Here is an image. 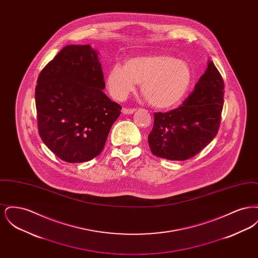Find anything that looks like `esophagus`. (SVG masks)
Returning <instances> with one entry per match:
<instances>
[{"label": "esophagus", "instance_id": "34e87169", "mask_svg": "<svg viewBox=\"0 0 258 258\" xmlns=\"http://www.w3.org/2000/svg\"><path fill=\"white\" fill-rule=\"evenodd\" d=\"M135 108H123L122 109V113L123 115H130V114H133L135 113Z\"/></svg>", "mask_w": 258, "mask_h": 258}]
</instances>
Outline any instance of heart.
<instances>
[{"label": "heart", "mask_w": 258, "mask_h": 258, "mask_svg": "<svg viewBox=\"0 0 258 258\" xmlns=\"http://www.w3.org/2000/svg\"><path fill=\"white\" fill-rule=\"evenodd\" d=\"M192 79L188 63L164 54L137 56L124 66L115 64L106 75V86L113 98L123 99L140 84L141 94L158 109H169L186 95Z\"/></svg>", "instance_id": "1"}]
</instances>
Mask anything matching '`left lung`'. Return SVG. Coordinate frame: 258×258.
<instances>
[{
  "label": "left lung",
  "instance_id": "8db88e82",
  "mask_svg": "<svg viewBox=\"0 0 258 258\" xmlns=\"http://www.w3.org/2000/svg\"><path fill=\"white\" fill-rule=\"evenodd\" d=\"M223 89L220 72L209 61L195 91L177 109L154 114V126L148 135L153 155L166 160H188L206 147L220 127Z\"/></svg>",
  "mask_w": 258,
  "mask_h": 258
}]
</instances>
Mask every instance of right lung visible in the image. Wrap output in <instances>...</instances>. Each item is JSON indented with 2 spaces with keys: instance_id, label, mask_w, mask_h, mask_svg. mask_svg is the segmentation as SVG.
Masks as SVG:
<instances>
[{
  "instance_id": "obj_1",
  "label": "right lung",
  "mask_w": 258,
  "mask_h": 258,
  "mask_svg": "<svg viewBox=\"0 0 258 258\" xmlns=\"http://www.w3.org/2000/svg\"><path fill=\"white\" fill-rule=\"evenodd\" d=\"M37 83V127L43 143L71 163L98 156L122 107L102 92L98 52L89 44L63 47Z\"/></svg>"
}]
</instances>
